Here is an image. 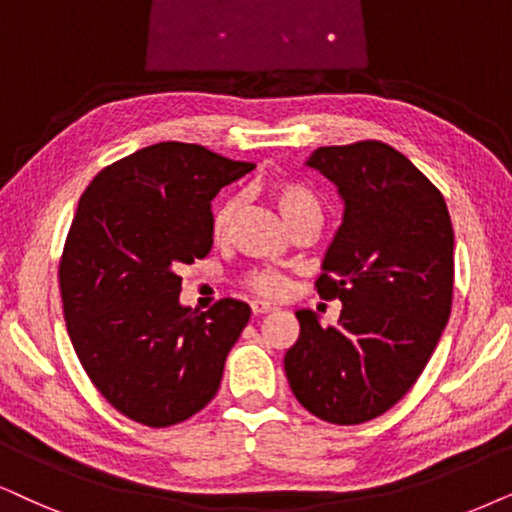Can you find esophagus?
Here are the masks:
<instances>
[{
	"label": "esophagus",
	"instance_id": "34e87169",
	"mask_svg": "<svg viewBox=\"0 0 512 512\" xmlns=\"http://www.w3.org/2000/svg\"><path fill=\"white\" fill-rule=\"evenodd\" d=\"M250 309H252V314L255 316H262V314H269V312H274V304L271 302H264V300H252L250 302Z\"/></svg>",
	"mask_w": 512,
	"mask_h": 512
}]
</instances>
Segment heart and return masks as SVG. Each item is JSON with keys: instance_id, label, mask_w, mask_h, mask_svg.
I'll use <instances>...</instances> for the list:
<instances>
[{"instance_id": "obj_1", "label": "heart", "mask_w": 512, "mask_h": 512, "mask_svg": "<svg viewBox=\"0 0 512 512\" xmlns=\"http://www.w3.org/2000/svg\"><path fill=\"white\" fill-rule=\"evenodd\" d=\"M267 196L271 198V203L276 205V210L281 212V217L286 219L288 226L297 222L300 217L321 215L319 198H316L307 186L297 184V181H288V179L269 181ZM234 215H236L234 200H226V203H222L217 208L215 217H212V238H215L217 243H222L229 238L231 224H234ZM248 288L260 295L278 297L283 290H286V281H283L278 274H274V271H255V274L248 276Z\"/></svg>"}]
</instances>
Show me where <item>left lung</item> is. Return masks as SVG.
Returning <instances> with one entry per match:
<instances>
[{"label":"left lung","mask_w":512,"mask_h":512,"mask_svg":"<svg viewBox=\"0 0 512 512\" xmlns=\"http://www.w3.org/2000/svg\"><path fill=\"white\" fill-rule=\"evenodd\" d=\"M307 167L338 186L342 224L316 290L340 300L335 326L295 312L283 357L290 390L316 418L359 425L390 411L435 352L451 314L454 229L437 186L383 141L323 146Z\"/></svg>","instance_id":"1"}]
</instances>
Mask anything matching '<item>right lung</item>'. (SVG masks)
<instances>
[{"label":"right lung","mask_w":512,"mask_h":512,"mask_svg":"<svg viewBox=\"0 0 512 512\" xmlns=\"http://www.w3.org/2000/svg\"><path fill=\"white\" fill-rule=\"evenodd\" d=\"M252 167L163 141L101 170L77 205L58 267L70 342L96 390L148 428L210 404L250 321L234 297L184 307L177 271L208 255L210 200Z\"/></svg>","instance_id":"obj_1"}]
</instances>
